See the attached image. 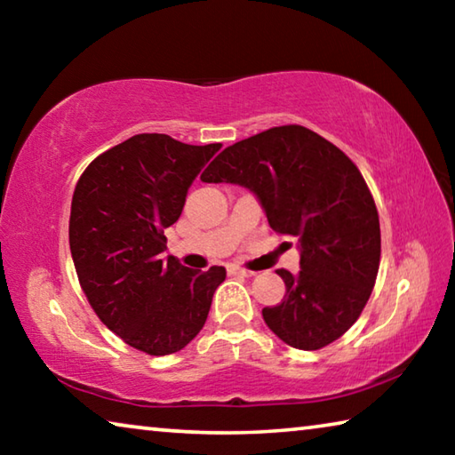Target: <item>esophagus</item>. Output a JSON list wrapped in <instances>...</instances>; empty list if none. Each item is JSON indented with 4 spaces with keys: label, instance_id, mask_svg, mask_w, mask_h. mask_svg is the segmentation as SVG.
<instances>
[{
    "label": "esophagus",
    "instance_id": "34e87169",
    "mask_svg": "<svg viewBox=\"0 0 455 455\" xmlns=\"http://www.w3.org/2000/svg\"><path fill=\"white\" fill-rule=\"evenodd\" d=\"M228 273L230 275H236V276H251L252 275V271H249V268H243V267H238V265H230L228 267Z\"/></svg>",
    "mask_w": 455,
    "mask_h": 455
}]
</instances>
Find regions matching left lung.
Here are the masks:
<instances>
[{
    "mask_svg": "<svg viewBox=\"0 0 455 455\" xmlns=\"http://www.w3.org/2000/svg\"><path fill=\"white\" fill-rule=\"evenodd\" d=\"M200 180L252 190L275 233L299 238L301 271L279 268L287 292L263 309L281 341L317 351L359 319L379 271L381 230L347 154L305 126H275L222 150Z\"/></svg>",
    "mask_w": 455,
    "mask_h": 455,
    "instance_id": "obj_1",
    "label": "left lung"
}]
</instances>
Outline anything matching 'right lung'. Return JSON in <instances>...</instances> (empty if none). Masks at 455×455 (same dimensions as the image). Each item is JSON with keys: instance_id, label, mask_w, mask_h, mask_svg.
Segmentation results:
<instances>
[{"instance_id": "right-lung-1", "label": "right lung", "mask_w": 455, "mask_h": 455, "mask_svg": "<svg viewBox=\"0 0 455 455\" xmlns=\"http://www.w3.org/2000/svg\"><path fill=\"white\" fill-rule=\"evenodd\" d=\"M220 146L136 134L92 160L76 184L70 251L80 287L100 321L148 355L187 347L227 276L225 267L195 271L163 259L164 228Z\"/></svg>"}]
</instances>
